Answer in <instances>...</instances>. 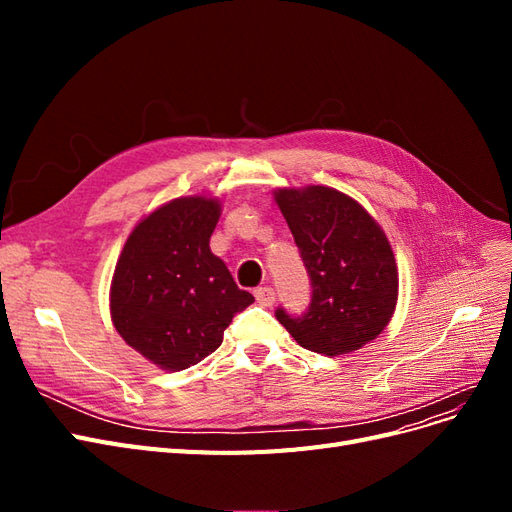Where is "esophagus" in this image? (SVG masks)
I'll use <instances>...</instances> for the list:
<instances>
[{"instance_id": "obj_1", "label": "esophagus", "mask_w": 512, "mask_h": 512, "mask_svg": "<svg viewBox=\"0 0 512 512\" xmlns=\"http://www.w3.org/2000/svg\"><path fill=\"white\" fill-rule=\"evenodd\" d=\"M254 297H256V301H258V305H262V307H271L273 303H275V292H273V288H256L254 290Z\"/></svg>"}]
</instances>
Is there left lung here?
<instances>
[{
	"label": "left lung",
	"mask_w": 512,
	"mask_h": 512,
	"mask_svg": "<svg viewBox=\"0 0 512 512\" xmlns=\"http://www.w3.org/2000/svg\"><path fill=\"white\" fill-rule=\"evenodd\" d=\"M309 275L312 299L301 316L275 309L297 344L327 356L376 339L397 303L389 239L350 196L324 185L275 192Z\"/></svg>",
	"instance_id": "left-lung-1"
}]
</instances>
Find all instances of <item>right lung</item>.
<instances>
[{
  "mask_svg": "<svg viewBox=\"0 0 512 512\" xmlns=\"http://www.w3.org/2000/svg\"><path fill=\"white\" fill-rule=\"evenodd\" d=\"M213 198H177L138 224L117 260L111 318L126 344L162 369L181 371L220 348L224 331L254 303L209 239Z\"/></svg>",
  "mask_w": 512,
  "mask_h": 512,
  "instance_id": "obj_1",
  "label": "right lung"
}]
</instances>
